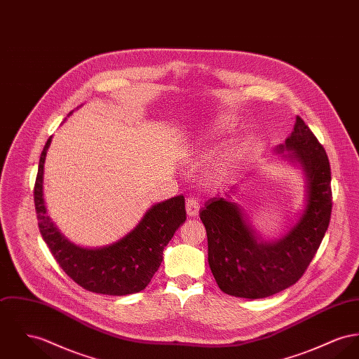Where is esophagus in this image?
<instances>
[{
  "label": "esophagus",
  "mask_w": 359,
  "mask_h": 359,
  "mask_svg": "<svg viewBox=\"0 0 359 359\" xmlns=\"http://www.w3.org/2000/svg\"><path fill=\"white\" fill-rule=\"evenodd\" d=\"M185 207H187V214H188V216L193 217V216L198 215L200 203H198V200L196 197H188Z\"/></svg>",
  "instance_id": "esophagus-1"
}]
</instances>
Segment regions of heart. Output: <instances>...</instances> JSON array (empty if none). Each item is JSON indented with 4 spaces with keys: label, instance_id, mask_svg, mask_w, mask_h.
Instances as JSON below:
<instances>
[{
    "label": "heart",
    "instance_id": "1",
    "mask_svg": "<svg viewBox=\"0 0 359 359\" xmlns=\"http://www.w3.org/2000/svg\"><path fill=\"white\" fill-rule=\"evenodd\" d=\"M231 122L226 117H220L217 120L214 121V123L211 125L210 130H208V136L207 139L219 136L224 132H227L230 129ZM239 158V151L237 148L231 147L227 148L226 151H223L222 154H219L215 158H212L208 165L205 166V174L210 180H222L224 178L231 168H234V165L237 163Z\"/></svg>",
    "mask_w": 359,
    "mask_h": 359
}]
</instances>
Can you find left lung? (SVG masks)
Wrapping results in <instances>:
<instances>
[{
  "label": "left lung",
  "mask_w": 359,
  "mask_h": 359,
  "mask_svg": "<svg viewBox=\"0 0 359 359\" xmlns=\"http://www.w3.org/2000/svg\"><path fill=\"white\" fill-rule=\"evenodd\" d=\"M285 150L290 152L285 154ZM276 152L298 163L306 180V207L282 238L263 241L243 210L227 198L212 197L200 211L211 272L219 288L229 295L257 299L297 283L328 229L332 211L330 161L301 117L297 116L292 133L286 143L276 147Z\"/></svg>",
  "instance_id": "8db88e82"
}]
</instances>
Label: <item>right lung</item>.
Here are the masks:
<instances>
[{"label": "right lung", "instance_id": "1", "mask_svg": "<svg viewBox=\"0 0 359 359\" xmlns=\"http://www.w3.org/2000/svg\"><path fill=\"white\" fill-rule=\"evenodd\" d=\"M50 143L51 137L41 154L34 201L39 231L51 255L72 280L88 291L106 295L142 291L161 266L165 246L187 220L184 196L152 205L140 223L117 242L96 249L80 248L65 238L48 215L43 198V168Z\"/></svg>", "mask_w": 359, "mask_h": 359}]
</instances>
